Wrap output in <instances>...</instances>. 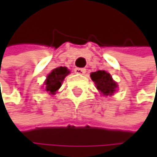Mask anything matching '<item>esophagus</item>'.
Here are the masks:
<instances>
[{
	"instance_id": "1",
	"label": "esophagus",
	"mask_w": 157,
	"mask_h": 157,
	"mask_svg": "<svg viewBox=\"0 0 157 157\" xmlns=\"http://www.w3.org/2000/svg\"><path fill=\"white\" fill-rule=\"evenodd\" d=\"M74 71H75L76 73H78V74H85L86 71V70L84 69V68H76V69L74 70Z\"/></svg>"
}]
</instances>
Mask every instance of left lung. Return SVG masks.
<instances>
[{"label": "left lung", "mask_w": 157, "mask_h": 157, "mask_svg": "<svg viewBox=\"0 0 157 157\" xmlns=\"http://www.w3.org/2000/svg\"><path fill=\"white\" fill-rule=\"evenodd\" d=\"M92 81L95 83L97 89L105 96H112L118 88L117 83L112 79L110 73L105 71H98L90 73Z\"/></svg>", "instance_id": "obj_1"}]
</instances>
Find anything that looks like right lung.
<instances>
[{
  "instance_id": "obj_1",
  "label": "right lung",
  "mask_w": 157,
  "mask_h": 157,
  "mask_svg": "<svg viewBox=\"0 0 157 157\" xmlns=\"http://www.w3.org/2000/svg\"><path fill=\"white\" fill-rule=\"evenodd\" d=\"M69 73L70 71L66 67H58L52 70L47 76V79L44 83L46 91H48L49 94H56V92L60 88L65 77Z\"/></svg>"
}]
</instances>
